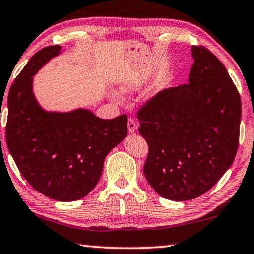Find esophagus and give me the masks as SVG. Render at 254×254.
Listing matches in <instances>:
<instances>
[{"label":"esophagus","instance_id":"34e87169","mask_svg":"<svg viewBox=\"0 0 254 254\" xmlns=\"http://www.w3.org/2000/svg\"><path fill=\"white\" fill-rule=\"evenodd\" d=\"M127 127H128V131H129L130 134H133V133H135L136 130H137V124H136L135 120L131 119V118L128 119Z\"/></svg>","mask_w":254,"mask_h":254}]
</instances>
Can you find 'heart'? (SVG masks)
<instances>
[{"label": "heart", "instance_id": "obj_1", "mask_svg": "<svg viewBox=\"0 0 254 254\" xmlns=\"http://www.w3.org/2000/svg\"><path fill=\"white\" fill-rule=\"evenodd\" d=\"M139 87H141V82H139L138 80H126V81L120 83L119 88L121 93L128 94V93H133V91L138 90ZM110 96H111L113 101H117V102L121 101V95L118 93V91L112 90L111 93H110Z\"/></svg>", "mask_w": 254, "mask_h": 254}]
</instances>
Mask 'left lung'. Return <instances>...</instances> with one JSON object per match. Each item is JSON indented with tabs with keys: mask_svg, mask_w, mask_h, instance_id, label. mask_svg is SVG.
<instances>
[{
	"mask_svg": "<svg viewBox=\"0 0 254 254\" xmlns=\"http://www.w3.org/2000/svg\"><path fill=\"white\" fill-rule=\"evenodd\" d=\"M187 84L160 91L138 112L149 145L144 175L154 191L190 200L221 179L236 156L242 103L223 64L204 47H191Z\"/></svg>",
	"mask_w": 254,
	"mask_h": 254,
	"instance_id": "obj_1",
	"label": "left lung"
}]
</instances>
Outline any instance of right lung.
Masks as SVG:
<instances>
[{
    "label": "right lung",
    "mask_w": 254,
    "mask_h": 254,
    "mask_svg": "<svg viewBox=\"0 0 254 254\" xmlns=\"http://www.w3.org/2000/svg\"><path fill=\"white\" fill-rule=\"evenodd\" d=\"M61 54L60 46L43 48L14 79L8 96L6 144L33 188L51 199L73 201L96 187L105 157L126 137L127 117L105 120L83 108L43 109L33 91V76Z\"/></svg>",
    "instance_id": "obj_1"
}]
</instances>
